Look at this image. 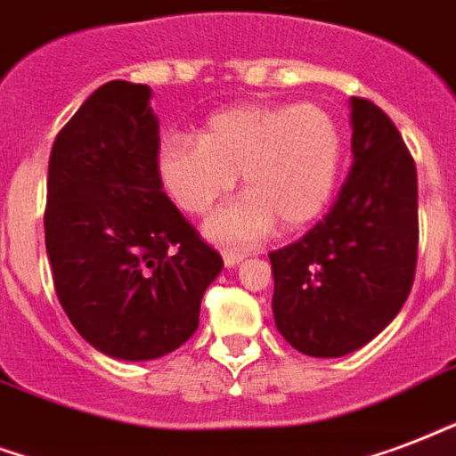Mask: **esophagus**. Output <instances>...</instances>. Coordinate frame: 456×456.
<instances>
[{"instance_id": "esophagus-1", "label": "esophagus", "mask_w": 456, "mask_h": 456, "mask_svg": "<svg viewBox=\"0 0 456 456\" xmlns=\"http://www.w3.org/2000/svg\"><path fill=\"white\" fill-rule=\"evenodd\" d=\"M222 258H224V265L234 267V265H239L243 258H246V253L232 251V248H224V251H222Z\"/></svg>"}]
</instances>
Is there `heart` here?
I'll use <instances>...</instances> for the list:
<instances>
[{
    "label": "heart",
    "mask_w": 456,
    "mask_h": 456,
    "mask_svg": "<svg viewBox=\"0 0 456 456\" xmlns=\"http://www.w3.org/2000/svg\"><path fill=\"white\" fill-rule=\"evenodd\" d=\"M342 165V134L321 104H234L215 112L200 135H172L158 151L167 193L191 215H203L234 189L248 193L208 222L217 241H258L280 222L305 227L325 210Z\"/></svg>",
    "instance_id": "1"
}]
</instances>
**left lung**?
Masks as SVG:
<instances>
[{
    "mask_svg": "<svg viewBox=\"0 0 456 456\" xmlns=\"http://www.w3.org/2000/svg\"><path fill=\"white\" fill-rule=\"evenodd\" d=\"M354 162L332 210L270 253L273 313L301 354L361 349L402 311L419 256V179L402 134L366 97H352Z\"/></svg>",
    "mask_w": 456,
    "mask_h": 456,
    "instance_id": "obj_1",
    "label": "left lung"
}]
</instances>
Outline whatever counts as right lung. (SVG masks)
I'll list each match as a JSON object with an SVG mask.
<instances>
[{"label":"right lung","mask_w":456,"mask_h":456,"mask_svg":"<svg viewBox=\"0 0 456 456\" xmlns=\"http://www.w3.org/2000/svg\"><path fill=\"white\" fill-rule=\"evenodd\" d=\"M151 88L100 86L54 138L45 246L54 291L97 352L151 361L198 330L222 256L162 191Z\"/></svg>","instance_id":"1"}]
</instances>
